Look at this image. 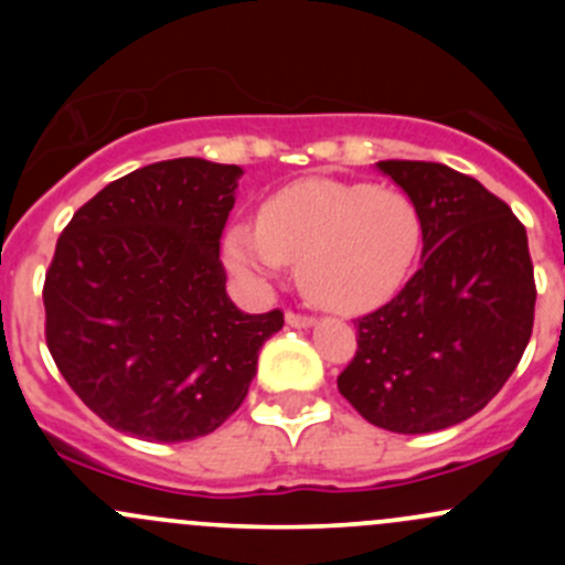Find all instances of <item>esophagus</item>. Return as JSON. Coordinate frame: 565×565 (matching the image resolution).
<instances>
[{"label": "esophagus", "instance_id": "esophagus-1", "mask_svg": "<svg viewBox=\"0 0 565 565\" xmlns=\"http://www.w3.org/2000/svg\"><path fill=\"white\" fill-rule=\"evenodd\" d=\"M287 324H292V328H309V324H315V317L298 315V311H289Z\"/></svg>", "mask_w": 565, "mask_h": 565}]
</instances>
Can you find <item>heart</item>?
Wrapping results in <instances>:
<instances>
[{
  "label": "heart",
  "instance_id": "obj_1",
  "mask_svg": "<svg viewBox=\"0 0 565 565\" xmlns=\"http://www.w3.org/2000/svg\"><path fill=\"white\" fill-rule=\"evenodd\" d=\"M420 243L424 221L407 193L311 177L273 193L259 224L232 226L226 259L254 284L276 278L292 259L311 303L363 311L398 292Z\"/></svg>",
  "mask_w": 565,
  "mask_h": 565
}]
</instances>
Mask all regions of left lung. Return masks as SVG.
Segmentation results:
<instances>
[{
    "instance_id": "8db88e82",
    "label": "left lung",
    "mask_w": 565,
    "mask_h": 565,
    "mask_svg": "<svg viewBox=\"0 0 565 565\" xmlns=\"http://www.w3.org/2000/svg\"><path fill=\"white\" fill-rule=\"evenodd\" d=\"M424 221L420 267L355 319L339 393L380 429L426 435L487 407L522 361L535 315L527 232L472 177L431 161H380Z\"/></svg>"
}]
</instances>
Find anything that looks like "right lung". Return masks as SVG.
I'll use <instances>...</instances> for the list:
<instances>
[{
  "label": "right lung",
  "instance_id": "add662e5",
  "mask_svg": "<svg viewBox=\"0 0 565 565\" xmlns=\"http://www.w3.org/2000/svg\"><path fill=\"white\" fill-rule=\"evenodd\" d=\"M241 167L174 158L108 182L73 213L43 284L45 344L111 429L196 440L246 398L284 311L226 295L221 235Z\"/></svg>",
  "mask_w": 565,
  "mask_h": 565
}]
</instances>
